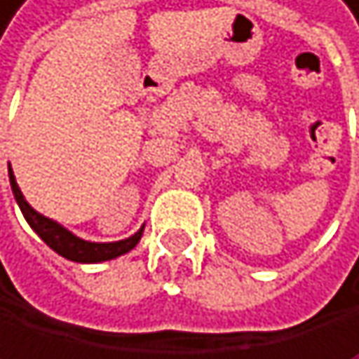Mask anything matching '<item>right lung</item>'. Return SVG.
Listing matches in <instances>:
<instances>
[{"mask_svg":"<svg viewBox=\"0 0 359 359\" xmlns=\"http://www.w3.org/2000/svg\"><path fill=\"white\" fill-rule=\"evenodd\" d=\"M8 178H11V187L17 205H20L24 219L28 221V225L35 230V234L42 239L50 250H55L57 255H62L69 262H78V264H100V262H109V259H116L120 255H125L129 250H134L136 243L140 241L144 225L136 232L131 234L129 239L123 241H114V243H93V241H84L80 236H75L73 232H69L67 228H62L60 223H55L53 219H46L44 215L35 212L28 201L24 198L20 185L15 181V174L8 167Z\"/></svg>","mask_w":359,"mask_h":359,"instance_id":"add662e5","label":"right lung"}]
</instances>
